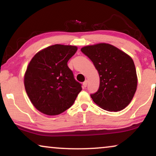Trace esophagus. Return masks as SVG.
<instances>
[{
  "instance_id": "1",
  "label": "esophagus",
  "mask_w": 156,
  "mask_h": 156,
  "mask_svg": "<svg viewBox=\"0 0 156 156\" xmlns=\"http://www.w3.org/2000/svg\"><path fill=\"white\" fill-rule=\"evenodd\" d=\"M87 80L84 81V82H83V87H87Z\"/></svg>"
}]
</instances>
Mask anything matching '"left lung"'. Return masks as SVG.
<instances>
[{
    "label": "left lung",
    "mask_w": 156,
    "mask_h": 156,
    "mask_svg": "<svg viewBox=\"0 0 156 156\" xmlns=\"http://www.w3.org/2000/svg\"><path fill=\"white\" fill-rule=\"evenodd\" d=\"M81 51L91 59L99 74V89L91 94L94 103L111 112L126 107L137 88L136 70L131 57L106 43L84 47Z\"/></svg>",
    "instance_id": "obj_1"
}]
</instances>
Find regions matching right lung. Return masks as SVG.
<instances>
[{"mask_svg": "<svg viewBox=\"0 0 156 156\" xmlns=\"http://www.w3.org/2000/svg\"><path fill=\"white\" fill-rule=\"evenodd\" d=\"M76 46L54 44L38 52L27 66L25 91L32 104L49 116L60 114L73 105L82 84L68 67Z\"/></svg>", "mask_w": 156, "mask_h": 156, "instance_id": "obj_1", "label": "right lung"}]
</instances>
